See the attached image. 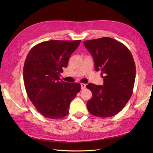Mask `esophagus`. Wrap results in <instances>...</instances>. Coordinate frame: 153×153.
Segmentation results:
<instances>
[{"label": "esophagus", "instance_id": "esophagus-1", "mask_svg": "<svg viewBox=\"0 0 153 153\" xmlns=\"http://www.w3.org/2000/svg\"><path fill=\"white\" fill-rule=\"evenodd\" d=\"M86 87V84H81V89H84Z\"/></svg>", "mask_w": 153, "mask_h": 153}]
</instances>
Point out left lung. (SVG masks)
I'll list each match as a JSON object with an SVG mask.
<instances>
[{"mask_svg":"<svg viewBox=\"0 0 153 153\" xmlns=\"http://www.w3.org/2000/svg\"><path fill=\"white\" fill-rule=\"evenodd\" d=\"M84 45L93 57L95 70L101 71L103 78V85L86 86L92 94L87 103L88 111L100 117L114 116L133 94L136 67L132 55L122 43L108 37L85 41Z\"/></svg>","mask_w":153,"mask_h":153,"instance_id":"8db88e82","label":"left lung"}]
</instances>
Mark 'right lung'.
<instances>
[{
    "label": "right lung",
    "instance_id": "add662e5",
    "mask_svg": "<svg viewBox=\"0 0 153 153\" xmlns=\"http://www.w3.org/2000/svg\"><path fill=\"white\" fill-rule=\"evenodd\" d=\"M80 40H50L32 48L24 66L25 87L31 102L43 116L61 119L69 112V105L81 89L79 83L60 80L71 55Z\"/></svg>",
    "mask_w": 153,
    "mask_h": 153
}]
</instances>
